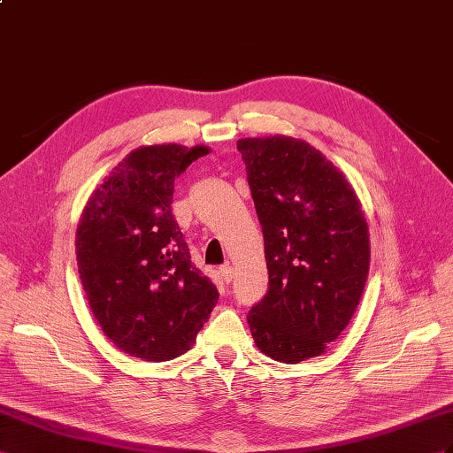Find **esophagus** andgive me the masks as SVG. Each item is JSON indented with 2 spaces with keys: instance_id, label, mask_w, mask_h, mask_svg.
Returning <instances> with one entry per match:
<instances>
[{
  "instance_id": "34e87169",
  "label": "esophagus",
  "mask_w": 453,
  "mask_h": 453,
  "mask_svg": "<svg viewBox=\"0 0 453 453\" xmlns=\"http://www.w3.org/2000/svg\"><path fill=\"white\" fill-rule=\"evenodd\" d=\"M219 275H222V280L226 283H229L231 280H234V268H231L229 264H226V265H222V268H219Z\"/></svg>"
}]
</instances>
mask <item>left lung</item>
I'll return each instance as SVG.
<instances>
[{"instance_id": "left-lung-1", "label": "left lung", "mask_w": 453, "mask_h": 453, "mask_svg": "<svg viewBox=\"0 0 453 453\" xmlns=\"http://www.w3.org/2000/svg\"><path fill=\"white\" fill-rule=\"evenodd\" d=\"M270 288L249 311L260 350L283 364L321 356L350 323L369 273V227L352 185L316 147L288 135L245 137Z\"/></svg>"}]
</instances>
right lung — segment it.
I'll return each instance as SVG.
<instances>
[{
	"instance_id": "add662e5",
	"label": "right lung",
	"mask_w": 453,
	"mask_h": 453,
	"mask_svg": "<svg viewBox=\"0 0 453 453\" xmlns=\"http://www.w3.org/2000/svg\"><path fill=\"white\" fill-rule=\"evenodd\" d=\"M204 145H143L91 193L76 229L88 304L120 352L145 362L185 354L211 318L218 288L191 264L172 216L173 180Z\"/></svg>"
}]
</instances>
